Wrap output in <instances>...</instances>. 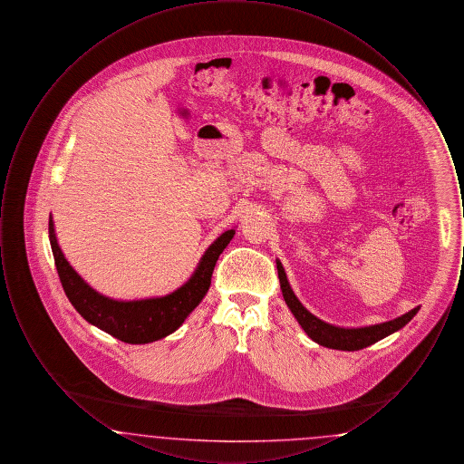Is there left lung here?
Masks as SVG:
<instances>
[{
	"instance_id": "obj_1",
	"label": "left lung",
	"mask_w": 464,
	"mask_h": 464,
	"mask_svg": "<svg viewBox=\"0 0 464 464\" xmlns=\"http://www.w3.org/2000/svg\"><path fill=\"white\" fill-rule=\"evenodd\" d=\"M276 267H278L280 288H282V294H284V299H285L288 308L294 313V316L297 318V322L301 324V327L304 329L309 337L314 343H318L320 346H325V348L341 350V352L363 350V348L374 344L377 341H381L382 337L400 331L420 311V308H414L412 311L405 313L403 316H398L395 320H392V322H384V324L372 325V327H363V329L334 327V325H329V324L318 320L314 314H311L308 309L299 303V299L295 297V294L292 292V288L288 285L287 275H285L284 266L280 261H276Z\"/></svg>"
}]
</instances>
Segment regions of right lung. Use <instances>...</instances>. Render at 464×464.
<instances>
[{
    "instance_id": "right-lung-1",
    "label": "right lung",
    "mask_w": 464,
    "mask_h": 464,
    "mask_svg": "<svg viewBox=\"0 0 464 464\" xmlns=\"http://www.w3.org/2000/svg\"><path fill=\"white\" fill-rule=\"evenodd\" d=\"M48 237L61 284L74 309L89 324L123 343L146 344L177 331L188 314L198 306L210 287L212 273L222 250L235 237V229H227L208 246L189 282L165 297L142 301H114L87 285L61 252L52 218L48 221Z\"/></svg>"
}]
</instances>
